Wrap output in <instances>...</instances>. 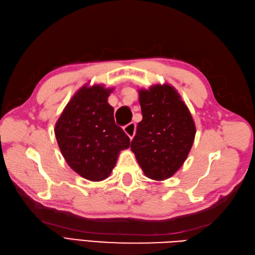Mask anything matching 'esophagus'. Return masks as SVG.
<instances>
[{"mask_svg": "<svg viewBox=\"0 0 255 255\" xmlns=\"http://www.w3.org/2000/svg\"><path fill=\"white\" fill-rule=\"evenodd\" d=\"M123 129H125L126 134L129 137V139H133V137L135 135V130H136V126L134 122H130L128 123V126H126L125 128H123Z\"/></svg>", "mask_w": 255, "mask_h": 255, "instance_id": "1", "label": "esophagus"}]
</instances>
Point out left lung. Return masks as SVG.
Segmentation results:
<instances>
[{
  "instance_id": "left-lung-1",
  "label": "left lung",
  "mask_w": 255,
  "mask_h": 255,
  "mask_svg": "<svg viewBox=\"0 0 255 255\" xmlns=\"http://www.w3.org/2000/svg\"><path fill=\"white\" fill-rule=\"evenodd\" d=\"M142 120L130 142L138 164L149 179L171 177L186 160L196 136L191 114L168 84L139 89Z\"/></svg>"
}]
</instances>
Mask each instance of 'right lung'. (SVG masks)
I'll list each match as a JSON object with an SVG mask.
<instances>
[{
  "label": "right lung",
  "mask_w": 255,
  "mask_h": 255,
  "mask_svg": "<svg viewBox=\"0 0 255 255\" xmlns=\"http://www.w3.org/2000/svg\"><path fill=\"white\" fill-rule=\"evenodd\" d=\"M113 89L85 85L66 105L55 125L61 154L84 179L100 182L112 173L119 153L129 146V138L115 123L107 102Z\"/></svg>",
  "instance_id": "obj_1"
}]
</instances>
